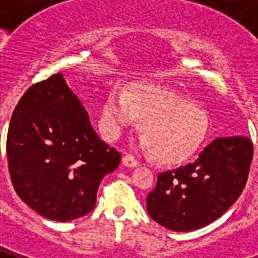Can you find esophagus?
Wrapping results in <instances>:
<instances>
[{
    "label": "esophagus",
    "mask_w": 258,
    "mask_h": 258,
    "mask_svg": "<svg viewBox=\"0 0 258 258\" xmlns=\"http://www.w3.org/2000/svg\"><path fill=\"white\" fill-rule=\"evenodd\" d=\"M122 163L126 168H136V166H139V161H136L132 155H125V157L122 158Z\"/></svg>",
    "instance_id": "obj_1"
}]
</instances>
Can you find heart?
<instances>
[{"mask_svg": "<svg viewBox=\"0 0 258 258\" xmlns=\"http://www.w3.org/2000/svg\"><path fill=\"white\" fill-rule=\"evenodd\" d=\"M143 122L142 147L163 165L188 161L208 133V116L199 107L162 86L135 82L126 92L112 89L101 107V129L118 139Z\"/></svg>", "mask_w": 258, "mask_h": 258, "instance_id": "b5f03b06", "label": "heart"}]
</instances>
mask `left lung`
I'll use <instances>...</instances> for the list:
<instances>
[{
	"instance_id": "1",
	"label": "left lung",
	"mask_w": 258,
	"mask_h": 258,
	"mask_svg": "<svg viewBox=\"0 0 258 258\" xmlns=\"http://www.w3.org/2000/svg\"><path fill=\"white\" fill-rule=\"evenodd\" d=\"M253 159L247 136L217 137L198 159L161 173L147 197V212L165 228L188 232L213 223L239 198Z\"/></svg>"
}]
</instances>
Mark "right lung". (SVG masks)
Returning <instances> with one entry per match:
<instances>
[{
  "instance_id": "right-lung-1",
  "label": "right lung",
  "mask_w": 258,
  "mask_h": 258,
  "mask_svg": "<svg viewBox=\"0 0 258 258\" xmlns=\"http://www.w3.org/2000/svg\"><path fill=\"white\" fill-rule=\"evenodd\" d=\"M9 174L24 204L53 221L89 213L99 184L121 155L92 127L64 75H52L19 100L7 136Z\"/></svg>"
}]
</instances>
